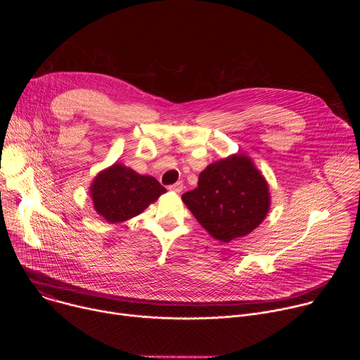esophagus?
<instances>
[{"label":"esophagus","mask_w":360,"mask_h":360,"mask_svg":"<svg viewBox=\"0 0 360 360\" xmlns=\"http://www.w3.org/2000/svg\"><path fill=\"white\" fill-rule=\"evenodd\" d=\"M168 189H169L171 192H175V193H181V192H182V189H184V184H182V182H176V184L171 185Z\"/></svg>","instance_id":"obj_1"}]
</instances>
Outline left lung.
<instances>
[{
  "instance_id": "1",
  "label": "left lung",
  "mask_w": 360,
  "mask_h": 360,
  "mask_svg": "<svg viewBox=\"0 0 360 360\" xmlns=\"http://www.w3.org/2000/svg\"><path fill=\"white\" fill-rule=\"evenodd\" d=\"M182 200L212 238L231 242L258 228L271 210L269 185L246 153H233L199 174Z\"/></svg>"
}]
</instances>
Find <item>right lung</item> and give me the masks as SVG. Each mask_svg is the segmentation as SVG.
<instances>
[{"label": "right lung", "instance_id": "1", "mask_svg": "<svg viewBox=\"0 0 360 360\" xmlns=\"http://www.w3.org/2000/svg\"><path fill=\"white\" fill-rule=\"evenodd\" d=\"M165 192L153 176L139 175L120 162L98 172L89 186L96 214L108 224H121L139 215Z\"/></svg>", "mask_w": 360, "mask_h": 360}]
</instances>
